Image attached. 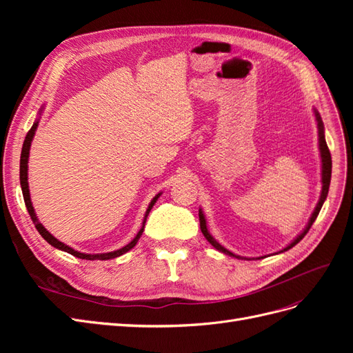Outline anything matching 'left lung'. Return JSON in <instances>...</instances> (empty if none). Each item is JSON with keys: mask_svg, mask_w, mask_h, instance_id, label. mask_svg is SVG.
<instances>
[{"mask_svg": "<svg viewBox=\"0 0 353 353\" xmlns=\"http://www.w3.org/2000/svg\"><path fill=\"white\" fill-rule=\"evenodd\" d=\"M315 116H316V121H318L319 152H321V159H323V191H321V199H319L318 205H316V208H315V210H314V213H312V216H311V221H309V223H307V227L305 228V231H303V232L301 234V236H299V237H297V239H296L290 245H287V248H285L284 250H281V252H285V250H288V249H292L293 245H296L299 241H301V240L306 236L307 231L311 230L312 223L315 222V219H316V216H318L319 210H321V208H323V205H324V200L327 199V194H328L330 181H331V154H330L328 145H327V143H325V138H324V125H323V121H321V116L318 114V112H315ZM199 218H200V230H201V232H203V236L206 237V240L213 245V248H215V249H216V250H219V252H222V253H225V254L232 256V258H240V256H237V254H234V253L228 252L227 249H223L222 245H221L218 241H215V239H213V237L210 236L209 231H208V228H206V219H205V216H203L201 210H199ZM240 259H243V258H240Z\"/></svg>", "mask_w": 353, "mask_h": 353, "instance_id": "obj_1", "label": "left lung"}]
</instances>
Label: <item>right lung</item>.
Returning <instances> with one entry per match:
<instances>
[{
	"mask_svg": "<svg viewBox=\"0 0 353 353\" xmlns=\"http://www.w3.org/2000/svg\"><path fill=\"white\" fill-rule=\"evenodd\" d=\"M37 126H38V122H35L34 125H32V128L30 130L28 131V134H26V137H25V141H23V147H22V154H20V185H22V191H23V199H25V205H26V209H28V212H29V215H30V219H32V222L35 223V228L38 230V232L41 234L42 236V239H44L47 243H50L51 245H54L56 249H60V250H63V252H68V253H70V254H73V256H77V258H79V259H87V261H108V259H113V258H117V256H121V254H123V253H126L128 250H131L134 245L138 243V240H140V237H141V234H143V231H144V225H145V221H147V216H148V213H150V210H152V208H153V205L156 203V200L159 199V196L160 194H157L153 200H152V203L150 205H148V209H147V212H145V216H144V222H143V227H141V230L138 231V234L135 236V239L130 243V244H126L125 248H122V249H119V250H114V252H110V253H100V254H85V253H81V252H78V250H73L72 248H69V245H66L65 243H61V241H59L57 239H54L51 236V234L41 225V223L38 222V219H37V215H35V210H34V208H32V203H30V196H29V187H28V157H29V147H30V141H32V138H34V134H35V130H37Z\"/></svg>",
	"mask_w": 353,
	"mask_h": 353,
	"instance_id": "add662e5",
	"label": "right lung"
}]
</instances>
